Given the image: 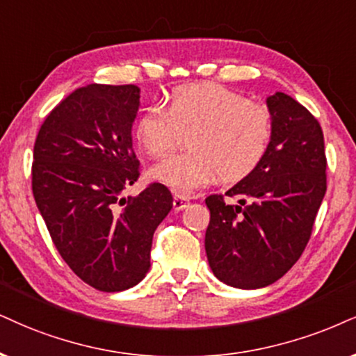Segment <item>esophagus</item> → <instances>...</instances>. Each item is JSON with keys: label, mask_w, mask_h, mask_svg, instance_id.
I'll return each instance as SVG.
<instances>
[{"label": "esophagus", "mask_w": 356, "mask_h": 356, "mask_svg": "<svg viewBox=\"0 0 356 356\" xmlns=\"http://www.w3.org/2000/svg\"><path fill=\"white\" fill-rule=\"evenodd\" d=\"M188 204H190V198H188V196H183V195H175L173 196V209H175V211H181V209H185Z\"/></svg>", "instance_id": "34e87169"}]
</instances>
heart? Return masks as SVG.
Returning <instances> with one entry per match:
<instances>
[{
    "instance_id": "1",
    "label": "heart",
    "mask_w": 356,
    "mask_h": 356,
    "mask_svg": "<svg viewBox=\"0 0 356 356\" xmlns=\"http://www.w3.org/2000/svg\"><path fill=\"white\" fill-rule=\"evenodd\" d=\"M135 142L148 156L173 150L186 135L188 152L165 158L150 178L177 193H193L221 177L239 181L262 163L270 148L274 120L267 107L222 86L179 87L166 111L145 108L135 122Z\"/></svg>"
}]
</instances>
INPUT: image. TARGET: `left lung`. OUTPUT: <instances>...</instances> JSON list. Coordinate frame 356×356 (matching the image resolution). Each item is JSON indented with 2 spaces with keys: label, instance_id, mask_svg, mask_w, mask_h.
I'll list each match as a JSON object with an SVG mask.
<instances>
[{
  "label": "left lung",
  "instance_id": "left-lung-1",
  "mask_svg": "<svg viewBox=\"0 0 356 356\" xmlns=\"http://www.w3.org/2000/svg\"><path fill=\"white\" fill-rule=\"evenodd\" d=\"M274 120L262 163L226 196L206 198L204 249L213 274L236 289H261L299 261L327 191L322 127L304 105L284 92L267 97Z\"/></svg>",
  "mask_w": 356,
  "mask_h": 356
}]
</instances>
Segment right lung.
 I'll list each match as a JSON object with an SVG mask.
<instances>
[{"instance_id":"obj_1","label":"right lung","mask_w":356,"mask_h":356,"mask_svg":"<svg viewBox=\"0 0 356 356\" xmlns=\"http://www.w3.org/2000/svg\"><path fill=\"white\" fill-rule=\"evenodd\" d=\"M137 86L89 84L56 105L34 143L33 195L52 243L77 277L102 292L134 287L150 269L153 232L173 196L140 177L131 125Z\"/></svg>"}]
</instances>
